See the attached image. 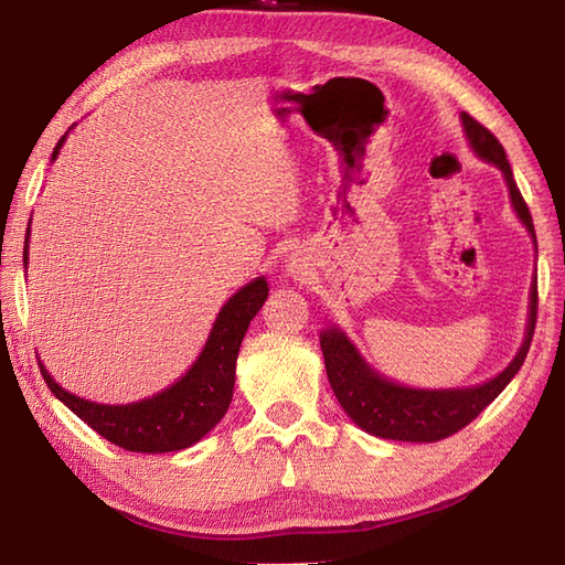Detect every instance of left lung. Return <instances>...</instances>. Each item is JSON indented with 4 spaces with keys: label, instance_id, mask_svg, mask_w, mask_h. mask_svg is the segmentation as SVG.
I'll return each instance as SVG.
<instances>
[{
    "label": "left lung",
    "instance_id": "left-lung-1",
    "mask_svg": "<svg viewBox=\"0 0 565 565\" xmlns=\"http://www.w3.org/2000/svg\"><path fill=\"white\" fill-rule=\"evenodd\" d=\"M461 124L466 130V138L471 142L478 158L495 164L502 177H505L512 206L536 243L532 213L526 209L518 182H514L505 148H502L500 140L490 134L483 124H478L473 116L461 114ZM536 303L539 296L534 281L530 296V322H526V334L520 352L514 354L505 371H500L495 379L481 383V386L447 391L401 386V383L383 379L379 371L371 369L362 359V354L356 352V347L344 338L342 330L328 328L320 332V350L322 356H326L330 386L334 395H338L342 411L364 431H369V435L398 441H439L444 437H451L454 431H459L468 423H473V419L481 415L502 391H505L508 383L524 364L534 338Z\"/></svg>",
    "mask_w": 565,
    "mask_h": 565
}]
</instances>
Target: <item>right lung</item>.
<instances>
[{
    "label": "right lung",
    "instance_id": "obj_1",
    "mask_svg": "<svg viewBox=\"0 0 565 565\" xmlns=\"http://www.w3.org/2000/svg\"><path fill=\"white\" fill-rule=\"evenodd\" d=\"M63 142L65 136L57 140L53 160L57 158ZM26 264L29 235L26 243H23V267ZM267 296L269 286L264 276L243 286L221 308L196 362L191 364L182 379L162 393L152 395V398L128 405H104L84 401L79 395H72L63 386H57L53 376L47 374V369L39 362L41 374L57 401H63L72 413L116 447L140 454L186 449L203 435H209L223 419L227 405H231L239 344H243L249 320L259 313Z\"/></svg>",
    "mask_w": 565,
    "mask_h": 565
}]
</instances>
